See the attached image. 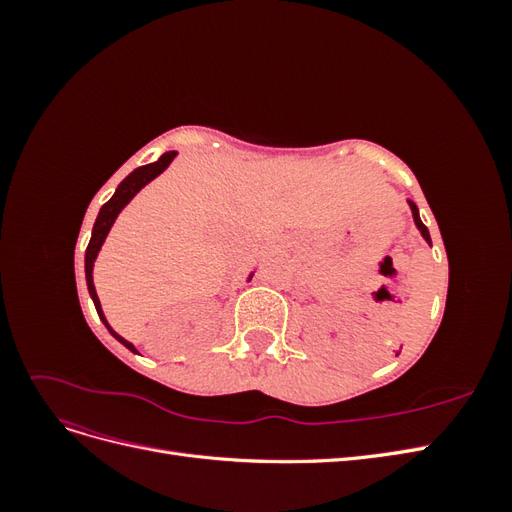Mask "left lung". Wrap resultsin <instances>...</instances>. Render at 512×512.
Listing matches in <instances>:
<instances>
[{"mask_svg": "<svg viewBox=\"0 0 512 512\" xmlns=\"http://www.w3.org/2000/svg\"><path fill=\"white\" fill-rule=\"evenodd\" d=\"M408 205H410V209H412V218H414V224H416V228L421 230V235H423V239L431 245V237H429V230H427V226L423 224V220H421V215H418V207L412 203V200H408Z\"/></svg>", "mask_w": 512, "mask_h": 512, "instance_id": "1", "label": "left lung"}]
</instances>
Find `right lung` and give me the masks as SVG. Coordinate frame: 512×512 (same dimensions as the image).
Returning <instances> with one entry per match:
<instances>
[{
  "label": "right lung",
  "mask_w": 512,
  "mask_h": 512,
  "mask_svg": "<svg viewBox=\"0 0 512 512\" xmlns=\"http://www.w3.org/2000/svg\"><path fill=\"white\" fill-rule=\"evenodd\" d=\"M175 156H177V151H166L158 162L145 164V166H141V168L132 170V173L117 185V190H115V194L111 196V200H106V203H104L102 209H100V213H98L94 230H91V239H89V245H87V252H85V280H87V290H89L91 301H94V305H96L98 316H100V320L104 322V327L108 329V333H111L119 344H123L128 350H132V352H136V354H138V350L134 348V344H130L128 339H123L121 335H117V333L111 329V324H108V320L104 318L102 305H100V299H98V292H96V286H94V262H96L100 250H102V245H104V241H106V237H108V232H111V228H113V224H115V220H117V215L123 211V207H126V205L130 203V200H132L138 192H141L149 181H153L158 175H162L164 170L168 168V164L175 160ZM252 277H254V273L247 275V282H250Z\"/></svg>",
  "instance_id": "obj_1"
}]
</instances>
